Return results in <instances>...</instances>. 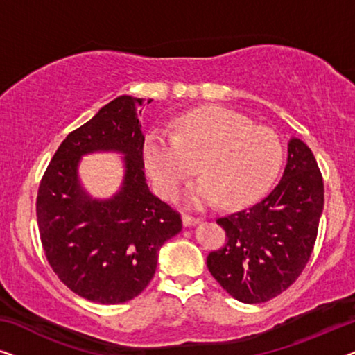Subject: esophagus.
I'll return each instance as SVG.
<instances>
[{
    "instance_id": "esophagus-1",
    "label": "esophagus",
    "mask_w": 355,
    "mask_h": 355,
    "mask_svg": "<svg viewBox=\"0 0 355 355\" xmlns=\"http://www.w3.org/2000/svg\"><path fill=\"white\" fill-rule=\"evenodd\" d=\"M182 220H183V225H184V226H193V225H198L199 221H200V218H198V216L187 215V214H183Z\"/></svg>"
}]
</instances>
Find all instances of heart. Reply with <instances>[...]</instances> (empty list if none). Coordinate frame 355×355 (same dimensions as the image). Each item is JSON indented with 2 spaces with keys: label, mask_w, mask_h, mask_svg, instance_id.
<instances>
[{
  "label": "heart",
  "mask_w": 355,
  "mask_h": 355,
  "mask_svg": "<svg viewBox=\"0 0 355 355\" xmlns=\"http://www.w3.org/2000/svg\"><path fill=\"white\" fill-rule=\"evenodd\" d=\"M144 159L164 198L175 199L199 164L202 180L193 189L194 202L220 200L226 209H237L272 187L284 164V145L276 132L234 110L199 107L178 116L173 134L151 130Z\"/></svg>",
  "instance_id": "b5f03b06"
}]
</instances>
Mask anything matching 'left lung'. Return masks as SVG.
<instances>
[{"mask_svg": "<svg viewBox=\"0 0 355 355\" xmlns=\"http://www.w3.org/2000/svg\"><path fill=\"white\" fill-rule=\"evenodd\" d=\"M324 210V180L309 146L288 141L282 180L260 202L216 220L225 245L207 268L232 298L264 303L285 292L308 264Z\"/></svg>", "mask_w": 355, "mask_h": 355, "instance_id": "1", "label": "left lung"}]
</instances>
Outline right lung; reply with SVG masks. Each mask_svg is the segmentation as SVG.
<instances>
[{
	"label": "right lung",
	"mask_w": 355,
	"mask_h": 355,
	"mask_svg": "<svg viewBox=\"0 0 355 355\" xmlns=\"http://www.w3.org/2000/svg\"><path fill=\"white\" fill-rule=\"evenodd\" d=\"M144 98L121 95L70 132L41 178L36 216L44 255L71 292L100 304L125 303L155 276L157 252L182 231V216L150 193L144 172L145 137L137 108ZM125 154L120 193L91 200L77 180L80 156Z\"/></svg>",
	"instance_id": "right-lung-1"
}]
</instances>
